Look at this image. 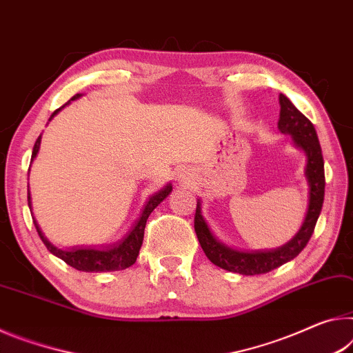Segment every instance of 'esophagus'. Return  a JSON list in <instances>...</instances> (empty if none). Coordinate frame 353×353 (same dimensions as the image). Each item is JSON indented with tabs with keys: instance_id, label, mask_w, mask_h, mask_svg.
Returning <instances> with one entry per match:
<instances>
[{
	"instance_id": "obj_1",
	"label": "esophagus",
	"mask_w": 353,
	"mask_h": 353,
	"mask_svg": "<svg viewBox=\"0 0 353 353\" xmlns=\"http://www.w3.org/2000/svg\"><path fill=\"white\" fill-rule=\"evenodd\" d=\"M178 181L186 183L188 181V173H180V175H178Z\"/></svg>"
}]
</instances>
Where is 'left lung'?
I'll list each match as a JSON object with an SVG mask.
<instances>
[{
  "label": "left lung",
  "instance_id": "obj_1",
  "mask_svg": "<svg viewBox=\"0 0 353 353\" xmlns=\"http://www.w3.org/2000/svg\"><path fill=\"white\" fill-rule=\"evenodd\" d=\"M279 101V130L283 134L291 136L294 147L302 150L305 156H307V165H305V178H307L308 183L307 214H305L302 227L299 228L294 238L288 241L285 245L272 248V250L244 252L228 247L216 238L210 225L205 221L203 214H201V200L199 199L197 210H195L194 228L195 233H197L200 245L212 264L234 274H268L270 270L280 268V265L296 258L307 247L322 210L323 192H325V173H323L321 143L319 139H317L314 126L292 105L290 98L280 94Z\"/></svg>",
  "mask_w": 353,
  "mask_h": 353
}]
</instances>
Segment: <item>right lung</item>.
<instances>
[{"instance_id":"obj_1","label":"right lung","mask_w":353,"mask_h":353,"mask_svg":"<svg viewBox=\"0 0 353 353\" xmlns=\"http://www.w3.org/2000/svg\"><path fill=\"white\" fill-rule=\"evenodd\" d=\"M79 97H81V94H77L74 97H72L70 100H68L62 108H65L67 105H70L72 101L78 100ZM62 108L56 109V111L51 114L50 120L53 119ZM40 141H42V134L37 137L36 143H34L31 163L39 153ZM170 192H172V184L169 183L167 186L158 190V192L150 195L148 200L145 201V205H143L141 216H139L137 221L132 223V227L128 233H126L119 242H114V244L101 247V248L72 247V248H67V250H63V248L56 247L54 244H51L48 238L43 234V231L39 227V223L36 221V217H34V214H31V216H32L34 225H36V230L40 236V239H42L46 248H48V250L53 253L54 256L61 258L62 261H65L68 265H72V268L78 269V270H83V272H112V270H122V269L130 268V265L136 263V259L139 256V250H141V247H142L143 231H145L147 219L150 214H152L154 208L158 206ZM28 206H30V210L32 211L30 189H28Z\"/></svg>"}]
</instances>
